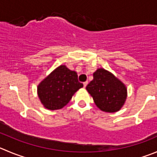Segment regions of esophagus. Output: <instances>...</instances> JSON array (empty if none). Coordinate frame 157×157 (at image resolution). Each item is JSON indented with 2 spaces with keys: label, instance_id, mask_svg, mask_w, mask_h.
Masks as SVG:
<instances>
[{
  "label": "esophagus",
  "instance_id": "esophagus-1",
  "mask_svg": "<svg viewBox=\"0 0 157 157\" xmlns=\"http://www.w3.org/2000/svg\"><path fill=\"white\" fill-rule=\"evenodd\" d=\"M88 85V82H83V86H84V87L86 88V86Z\"/></svg>",
  "mask_w": 157,
  "mask_h": 157
}]
</instances>
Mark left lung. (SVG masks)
Wrapping results in <instances>:
<instances>
[{"label": "left lung", "instance_id": "1", "mask_svg": "<svg viewBox=\"0 0 157 157\" xmlns=\"http://www.w3.org/2000/svg\"><path fill=\"white\" fill-rule=\"evenodd\" d=\"M98 109L107 113L119 111L126 98L125 86L113 74L98 68L93 74V80L86 86Z\"/></svg>", "mask_w": 157, "mask_h": 157}]
</instances>
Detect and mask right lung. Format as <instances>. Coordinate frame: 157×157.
Segmentation results:
<instances>
[{
  "instance_id": "add662e5",
  "label": "right lung",
  "mask_w": 157,
  "mask_h": 157,
  "mask_svg": "<svg viewBox=\"0 0 157 157\" xmlns=\"http://www.w3.org/2000/svg\"><path fill=\"white\" fill-rule=\"evenodd\" d=\"M83 87L75 71L61 65L45 78L38 87L41 103L50 110L60 109L69 102L75 92Z\"/></svg>"
}]
</instances>
